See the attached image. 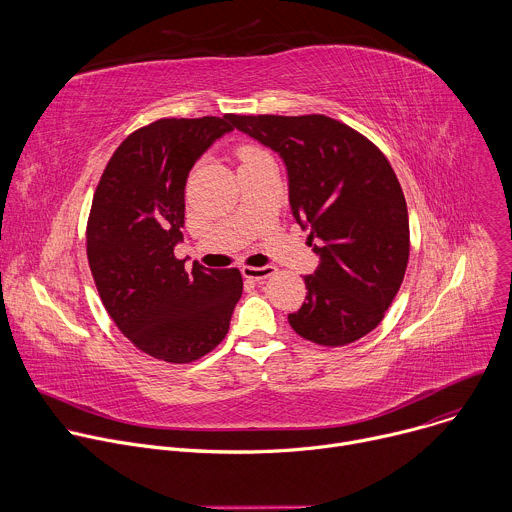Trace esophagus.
<instances>
[{"label": "esophagus", "instance_id": "1", "mask_svg": "<svg viewBox=\"0 0 512 512\" xmlns=\"http://www.w3.org/2000/svg\"><path fill=\"white\" fill-rule=\"evenodd\" d=\"M243 275L247 279H255V281H263L267 277H271L275 273V267L273 265H263V267H251V265H245L243 269Z\"/></svg>", "mask_w": 512, "mask_h": 512}]
</instances>
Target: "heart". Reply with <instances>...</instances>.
Segmentation results:
<instances>
[{
	"instance_id": "heart-1",
	"label": "heart",
	"mask_w": 512,
	"mask_h": 512,
	"mask_svg": "<svg viewBox=\"0 0 512 512\" xmlns=\"http://www.w3.org/2000/svg\"><path fill=\"white\" fill-rule=\"evenodd\" d=\"M263 154H265V152H261V150H257V148H241V150H239V158H241V162L253 160V158L263 156Z\"/></svg>"
}]
</instances>
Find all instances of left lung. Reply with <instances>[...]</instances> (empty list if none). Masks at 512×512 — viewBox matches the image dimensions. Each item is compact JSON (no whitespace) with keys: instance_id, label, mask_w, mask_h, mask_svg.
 Returning <instances> with one entry per match:
<instances>
[{"instance_id":"1","label":"left lung","mask_w":512,"mask_h":512,"mask_svg":"<svg viewBox=\"0 0 512 512\" xmlns=\"http://www.w3.org/2000/svg\"><path fill=\"white\" fill-rule=\"evenodd\" d=\"M233 127L277 152L289 206L320 265L289 326L320 346H344L375 330L409 261L401 184L373 141L326 115H233Z\"/></svg>"}]
</instances>
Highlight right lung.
I'll list each match as a JSON object with an SVG mask.
<instances>
[{
  "label": "right lung",
  "mask_w": 512,
  "mask_h": 512,
  "mask_svg": "<svg viewBox=\"0 0 512 512\" xmlns=\"http://www.w3.org/2000/svg\"><path fill=\"white\" fill-rule=\"evenodd\" d=\"M233 115L160 119L127 135L93 196L87 257L101 302L145 354L184 364L223 342L243 294L239 269H184V188Z\"/></svg>",
  "instance_id": "add662e5"
}]
</instances>
